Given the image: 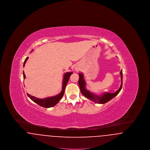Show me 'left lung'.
Segmentation results:
<instances>
[{
  "mask_svg": "<svg viewBox=\"0 0 150 150\" xmlns=\"http://www.w3.org/2000/svg\"><path fill=\"white\" fill-rule=\"evenodd\" d=\"M120 75H121V84L120 88L115 93H110L108 92H105L103 93L102 95L98 96L96 95L93 93H91L89 91H88L86 89V81L84 79V75L82 73H79V86L80 89V91L81 94L85 96L86 98L96 103H100V104H103L105 103L109 100H112L114 97H115L117 94H118L121 91L122 86V71L121 70L120 71Z\"/></svg>",
  "mask_w": 150,
  "mask_h": 150,
  "instance_id": "obj_1",
  "label": "left lung"
}]
</instances>
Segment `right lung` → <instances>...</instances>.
Listing matches in <instances>:
<instances>
[{
	"label": "right lung",
	"instance_id": "obj_1",
	"mask_svg": "<svg viewBox=\"0 0 150 150\" xmlns=\"http://www.w3.org/2000/svg\"><path fill=\"white\" fill-rule=\"evenodd\" d=\"M28 58L29 57H27L25 59L24 63H23V67L26 64V62L27 61ZM72 74V72H67L65 73V74L64 76V80H63V83H62V90L61 92V93H59L58 94H57L55 96L49 97H47V98H43V99H40V98H36L34 96H32L28 93H27V95L31 100H32L33 101H34V102H35L36 103L38 104L40 106H42L45 108L53 107L57 103H58V102L62 98V97L64 94V89H65L66 86L67 85V83ZM23 79L25 78L26 76L25 75L24 72H23Z\"/></svg>",
	"mask_w": 150,
	"mask_h": 150
}]
</instances>
